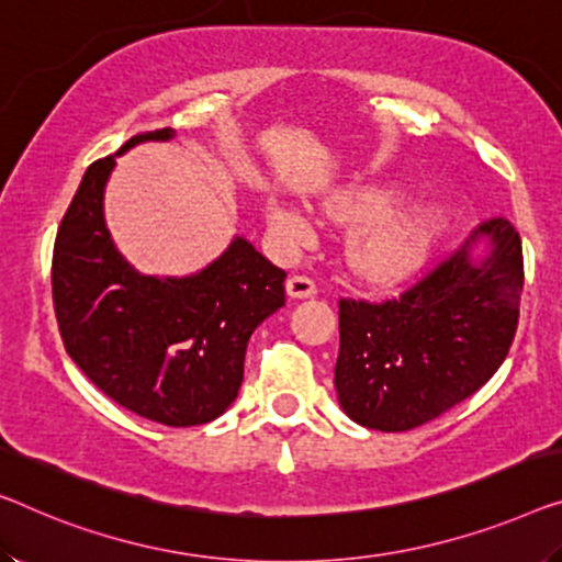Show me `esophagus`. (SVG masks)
Segmentation results:
<instances>
[{"label": "esophagus", "instance_id": "esophagus-1", "mask_svg": "<svg viewBox=\"0 0 562 562\" xmlns=\"http://www.w3.org/2000/svg\"><path fill=\"white\" fill-rule=\"evenodd\" d=\"M284 288H288L290 297H313L317 292L315 280L307 278V274H292Z\"/></svg>", "mask_w": 562, "mask_h": 562}]
</instances>
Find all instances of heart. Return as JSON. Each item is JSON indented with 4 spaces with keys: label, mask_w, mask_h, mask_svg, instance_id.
<instances>
[{
    "label": "heart",
    "mask_w": 562,
    "mask_h": 562,
    "mask_svg": "<svg viewBox=\"0 0 562 562\" xmlns=\"http://www.w3.org/2000/svg\"><path fill=\"white\" fill-rule=\"evenodd\" d=\"M389 204L383 191H353L330 204L335 216L366 220L350 237V259L375 282L406 280L424 265L431 247L429 222L414 214H383ZM267 214L284 239H303L307 234V222L282 201H272Z\"/></svg>",
    "instance_id": "heart-1"
}]
</instances>
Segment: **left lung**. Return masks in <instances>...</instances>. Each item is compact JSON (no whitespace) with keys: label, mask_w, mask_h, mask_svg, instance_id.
Masks as SVG:
<instances>
[{"label":"left lung","mask_w":562,"mask_h":562,"mask_svg":"<svg viewBox=\"0 0 562 562\" xmlns=\"http://www.w3.org/2000/svg\"><path fill=\"white\" fill-rule=\"evenodd\" d=\"M480 236L491 239V255L472 263L468 247ZM522 282L520 234L492 216L396 297H340L342 412L366 429L408 431L462 404L509 353Z\"/></svg>","instance_id":"obj_1"}]
</instances>
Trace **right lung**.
I'll use <instances>...</instances> for the list:
<instances>
[{
  "instance_id": "add662e5",
  "label": "right lung",
  "mask_w": 562,
  "mask_h": 562,
  "mask_svg": "<svg viewBox=\"0 0 562 562\" xmlns=\"http://www.w3.org/2000/svg\"><path fill=\"white\" fill-rule=\"evenodd\" d=\"M171 136L138 133L119 154ZM113 166V154L90 164L55 237L53 303L65 350L128 412L166 426L209 424L237 398L249 335L284 305L288 272L239 237L194 278L133 272L103 220Z\"/></svg>"
}]
</instances>
